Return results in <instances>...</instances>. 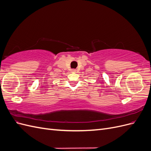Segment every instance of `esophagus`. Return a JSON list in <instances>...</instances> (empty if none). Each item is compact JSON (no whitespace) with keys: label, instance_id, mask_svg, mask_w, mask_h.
I'll use <instances>...</instances> for the list:
<instances>
[{"label":"esophagus","instance_id":"34e87169","mask_svg":"<svg viewBox=\"0 0 151 151\" xmlns=\"http://www.w3.org/2000/svg\"><path fill=\"white\" fill-rule=\"evenodd\" d=\"M76 71V69H71V72H75Z\"/></svg>","mask_w":151,"mask_h":151}]
</instances>
